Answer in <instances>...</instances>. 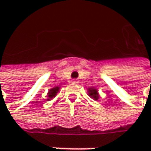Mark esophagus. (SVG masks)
Segmentation results:
<instances>
[{
    "label": "esophagus",
    "instance_id": "1",
    "mask_svg": "<svg viewBox=\"0 0 151 151\" xmlns=\"http://www.w3.org/2000/svg\"><path fill=\"white\" fill-rule=\"evenodd\" d=\"M71 82H72L73 84H77V83H78V81H76V80H73Z\"/></svg>",
    "mask_w": 151,
    "mask_h": 151
}]
</instances>
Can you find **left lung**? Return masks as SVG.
Returning <instances> with one entry per match:
<instances>
[{
	"label": "left lung",
	"mask_w": 151,
	"mask_h": 151,
	"mask_svg": "<svg viewBox=\"0 0 151 151\" xmlns=\"http://www.w3.org/2000/svg\"><path fill=\"white\" fill-rule=\"evenodd\" d=\"M87 92H88V95L91 98L95 99V100H99V91L95 87H94V86L90 87V88L87 89Z\"/></svg>",
	"instance_id": "left-lung-1"
}]
</instances>
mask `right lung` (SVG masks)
<instances>
[{
	"label": "right lung",
	"instance_id": "1",
	"mask_svg": "<svg viewBox=\"0 0 151 151\" xmlns=\"http://www.w3.org/2000/svg\"><path fill=\"white\" fill-rule=\"evenodd\" d=\"M60 91V86H55L53 88L50 89L48 92H47V101H49L51 99H52L53 98L56 97V95H57V93Z\"/></svg>",
	"mask_w": 151,
	"mask_h": 151
}]
</instances>
